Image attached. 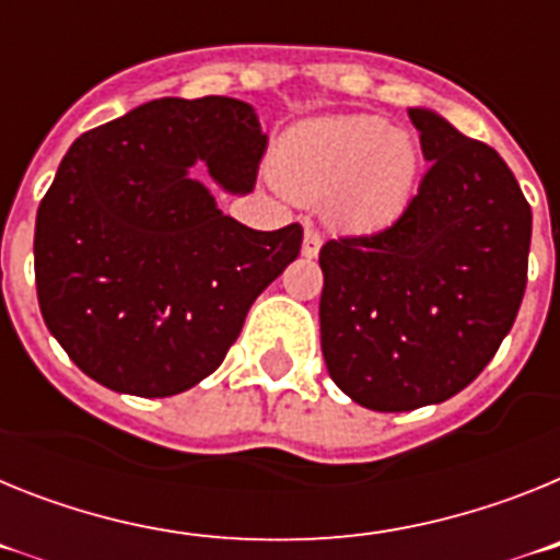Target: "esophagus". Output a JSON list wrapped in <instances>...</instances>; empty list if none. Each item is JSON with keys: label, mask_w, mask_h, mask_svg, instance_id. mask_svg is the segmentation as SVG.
I'll return each instance as SVG.
<instances>
[{"label": "esophagus", "mask_w": 560, "mask_h": 560, "mask_svg": "<svg viewBox=\"0 0 560 560\" xmlns=\"http://www.w3.org/2000/svg\"><path fill=\"white\" fill-rule=\"evenodd\" d=\"M319 246H323V237H319V232H314L311 226H305L303 257H316V255H319Z\"/></svg>", "instance_id": "esophagus-1"}]
</instances>
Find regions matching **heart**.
<instances>
[{"label":"heart","mask_w":560,"mask_h":560,"mask_svg":"<svg viewBox=\"0 0 560 560\" xmlns=\"http://www.w3.org/2000/svg\"><path fill=\"white\" fill-rule=\"evenodd\" d=\"M412 133L375 114H328L285 133L275 179L300 201H328L330 219L350 230H381L407 210L418 185Z\"/></svg>","instance_id":"heart-1"}]
</instances>
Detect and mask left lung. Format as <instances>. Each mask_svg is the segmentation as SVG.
<instances>
[{"mask_svg": "<svg viewBox=\"0 0 560 560\" xmlns=\"http://www.w3.org/2000/svg\"><path fill=\"white\" fill-rule=\"evenodd\" d=\"M432 167L387 230L319 249V334L341 393L375 412L443 404L493 359L527 285L533 212L516 176L446 117L409 108Z\"/></svg>", "mask_w": 560, "mask_h": 560, "instance_id": "left-lung-1", "label": "left lung"}]
</instances>
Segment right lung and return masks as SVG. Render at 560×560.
<instances>
[{"label":"right lung","instance_id":"obj_1","mask_svg":"<svg viewBox=\"0 0 560 560\" xmlns=\"http://www.w3.org/2000/svg\"><path fill=\"white\" fill-rule=\"evenodd\" d=\"M269 137L235 97H160L72 142L36 215L49 334L114 393L167 398L215 373L260 291L300 255L303 226L249 230L210 179L252 192Z\"/></svg>","mask_w":560,"mask_h":560}]
</instances>
